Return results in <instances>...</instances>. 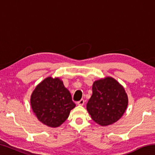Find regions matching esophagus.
Segmentation results:
<instances>
[{"label": "esophagus", "mask_w": 155, "mask_h": 155, "mask_svg": "<svg viewBox=\"0 0 155 155\" xmlns=\"http://www.w3.org/2000/svg\"><path fill=\"white\" fill-rule=\"evenodd\" d=\"M84 103H85V101H84L83 99H81V101L77 102V104H78V105H80V106H83Z\"/></svg>", "instance_id": "34e87169"}]
</instances>
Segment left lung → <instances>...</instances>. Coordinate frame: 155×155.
I'll return each instance as SVG.
<instances>
[{
	"label": "left lung",
	"instance_id": "1",
	"mask_svg": "<svg viewBox=\"0 0 155 155\" xmlns=\"http://www.w3.org/2000/svg\"><path fill=\"white\" fill-rule=\"evenodd\" d=\"M93 94L88 101L87 110L94 122L103 127L119 120L127 108V94L118 81L111 77L94 81Z\"/></svg>",
	"mask_w": 155,
	"mask_h": 155
}]
</instances>
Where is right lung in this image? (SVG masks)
<instances>
[{"label":"right lung","instance_id":"1","mask_svg":"<svg viewBox=\"0 0 155 155\" xmlns=\"http://www.w3.org/2000/svg\"><path fill=\"white\" fill-rule=\"evenodd\" d=\"M31 106L37 118L51 128L61 126L76 107L70 91L59 77H46L31 96Z\"/></svg>","mask_w":155,"mask_h":155}]
</instances>
